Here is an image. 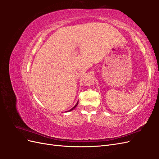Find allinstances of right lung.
<instances>
[{"mask_svg":"<svg viewBox=\"0 0 159 159\" xmlns=\"http://www.w3.org/2000/svg\"><path fill=\"white\" fill-rule=\"evenodd\" d=\"M78 103H77L75 104V106H74V107L73 108H71V109H70V110H69V111H71V110H73L74 109H75V108L76 107V106H77V105H78Z\"/></svg>","mask_w":159,"mask_h":159,"instance_id":"right-lung-1","label":"right lung"}]
</instances>
